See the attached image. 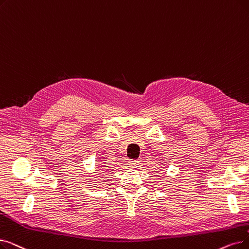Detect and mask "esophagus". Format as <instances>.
Listing matches in <instances>:
<instances>
[{"label":"esophagus","instance_id":"34e87169","mask_svg":"<svg viewBox=\"0 0 249 249\" xmlns=\"http://www.w3.org/2000/svg\"><path fill=\"white\" fill-rule=\"evenodd\" d=\"M138 164H139V160H131L128 161V165L130 168H136L138 167Z\"/></svg>","mask_w":249,"mask_h":249}]
</instances>
